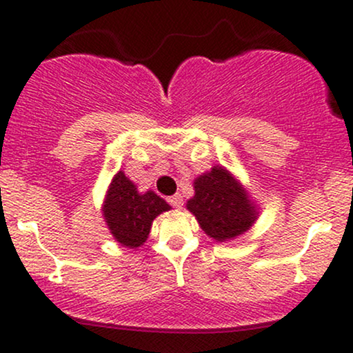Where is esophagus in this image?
<instances>
[{"label": "esophagus", "mask_w": 353, "mask_h": 353, "mask_svg": "<svg viewBox=\"0 0 353 353\" xmlns=\"http://www.w3.org/2000/svg\"><path fill=\"white\" fill-rule=\"evenodd\" d=\"M168 201H169V204H171L172 208H176V209H182V205H184V201H182L181 194H176V196L169 197Z\"/></svg>", "instance_id": "1"}]
</instances>
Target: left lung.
<instances>
[{"mask_svg":"<svg viewBox=\"0 0 353 353\" xmlns=\"http://www.w3.org/2000/svg\"><path fill=\"white\" fill-rule=\"evenodd\" d=\"M185 208L216 242L242 236L259 217L257 204L244 184L224 165H214L194 179V196Z\"/></svg>","mask_w":353,"mask_h":353,"instance_id":"8db88e82","label":"left lung"}]
</instances>
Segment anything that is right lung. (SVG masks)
Returning <instances> with one entry per match:
<instances>
[{
  "mask_svg": "<svg viewBox=\"0 0 353 353\" xmlns=\"http://www.w3.org/2000/svg\"><path fill=\"white\" fill-rule=\"evenodd\" d=\"M101 210L112 237L123 247L137 249L148 241L154 219L171 210V205L151 189L139 192L134 182L119 171L108 185Z\"/></svg>",
  "mask_w": 353,
  "mask_h": 353,
  "instance_id": "obj_1",
  "label": "right lung"
}]
</instances>
